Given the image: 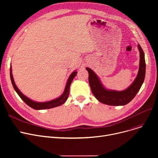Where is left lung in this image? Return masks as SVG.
<instances>
[{
  "label": "left lung",
  "mask_w": 158,
  "mask_h": 158,
  "mask_svg": "<svg viewBox=\"0 0 158 158\" xmlns=\"http://www.w3.org/2000/svg\"><path fill=\"white\" fill-rule=\"evenodd\" d=\"M138 48L139 52V70L133 82L125 90L116 91L106 89L97 74L92 69L86 68L89 73L88 80L91 89L99 102L110 106H123L130 102L135 98L143 83L146 70L143 51L139 44Z\"/></svg>",
  "instance_id": "8db88e82"
}]
</instances>
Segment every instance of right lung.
I'll list each match as a JSON object with an SVG mask.
<instances>
[{"label":"right lung","instance_id":"1","mask_svg":"<svg viewBox=\"0 0 158 158\" xmlns=\"http://www.w3.org/2000/svg\"><path fill=\"white\" fill-rule=\"evenodd\" d=\"M77 71H73L69 76L67 82H66V85L64 88V92L63 94L59 97L58 98H56L55 99H53L52 101H47V102H36L31 100V99L27 97L26 95H24L19 89L17 88V86H16L15 82L14 81V79L13 77V74H12V69H11V65H10V77H11V81L12 82L13 86L16 91V92L18 94L19 97L22 99L23 102L27 104L29 107H32V108L36 110H45V109H51L53 108V107H57V106H60L64 104L69 95V92H70V86L72 83V82L73 79V78L76 77L77 75Z\"/></svg>","mask_w":158,"mask_h":158}]
</instances>
